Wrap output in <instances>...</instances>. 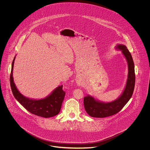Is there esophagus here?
Instances as JSON below:
<instances>
[{
  "label": "esophagus",
  "mask_w": 150,
  "mask_h": 150,
  "mask_svg": "<svg viewBox=\"0 0 150 150\" xmlns=\"http://www.w3.org/2000/svg\"><path fill=\"white\" fill-rule=\"evenodd\" d=\"M78 85H80V83H78Z\"/></svg>",
  "instance_id": "1"
}]
</instances>
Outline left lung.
<instances>
[{
	"label": "left lung",
	"instance_id": "left-lung-1",
	"mask_svg": "<svg viewBox=\"0 0 150 150\" xmlns=\"http://www.w3.org/2000/svg\"><path fill=\"white\" fill-rule=\"evenodd\" d=\"M116 49L122 51L128 63V74L126 86L120 96L110 102L98 100L89 95L86 96L84 98V106L86 112L91 117L102 118L117 114L127 103L133 93L136 76L132 55L125 45L118 44Z\"/></svg>",
	"mask_w": 150,
	"mask_h": 150
}]
</instances>
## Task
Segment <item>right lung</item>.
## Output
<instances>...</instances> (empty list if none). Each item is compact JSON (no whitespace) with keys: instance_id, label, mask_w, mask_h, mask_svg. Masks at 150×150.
<instances>
[{"instance_id":"add662e5","label":"right lung","mask_w":150,"mask_h":150,"mask_svg":"<svg viewBox=\"0 0 150 150\" xmlns=\"http://www.w3.org/2000/svg\"><path fill=\"white\" fill-rule=\"evenodd\" d=\"M15 58L12 64L10 75L11 88L15 98L33 114L45 118L51 117L58 114L65 96V92L62 89L63 86H58L50 94L43 99L34 100L23 96L17 89L13 81V70Z\"/></svg>"}]
</instances>
